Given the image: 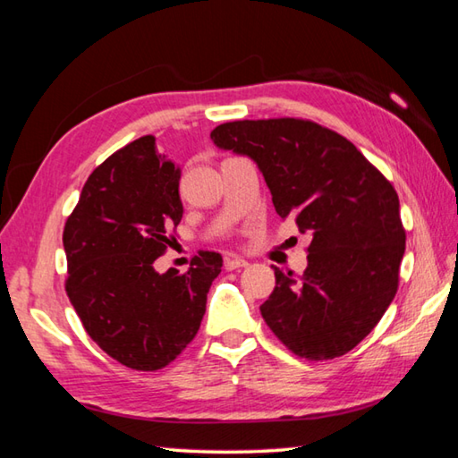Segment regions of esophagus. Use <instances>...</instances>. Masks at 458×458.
<instances>
[{"label":"esophagus","instance_id":"esophagus-1","mask_svg":"<svg viewBox=\"0 0 458 458\" xmlns=\"http://www.w3.org/2000/svg\"><path fill=\"white\" fill-rule=\"evenodd\" d=\"M244 266H248V262L244 260V258H240V256H228L226 260H224V268H226V270L244 268Z\"/></svg>","mask_w":458,"mask_h":458}]
</instances>
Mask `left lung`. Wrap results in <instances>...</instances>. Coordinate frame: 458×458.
Wrapping results in <instances>:
<instances>
[{"instance_id": "obj_1", "label": "left lung", "mask_w": 458, "mask_h": 458, "mask_svg": "<svg viewBox=\"0 0 458 458\" xmlns=\"http://www.w3.org/2000/svg\"><path fill=\"white\" fill-rule=\"evenodd\" d=\"M210 138L254 160L280 218L312 236L301 278L274 266L266 324L302 359L352 351L398 288L406 234L393 184L344 136L309 120L226 122Z\"/></svg>"}]
</instances>
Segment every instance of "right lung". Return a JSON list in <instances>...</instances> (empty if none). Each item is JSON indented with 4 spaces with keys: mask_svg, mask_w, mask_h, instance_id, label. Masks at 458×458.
<instances>
[{
    "mask_svg": "<svg viewBox=\"0 0 458 458\" xmlns=\"http://www.w3.org/2000/svg\"><path fill=\"white\" fill-rule=\"evenodd\" d=\"M180 168L138 138L98 165L64 228L65 293L91 340L134 370H157L192 343L222 256L200 252L188 272L154 260L182 220Z\"/></svg>",
    "mask_w": 458,
    "mask_h": 458,
    "instance_id": "right-lung-1",
    "label": "right lung"
}]
</instances>
